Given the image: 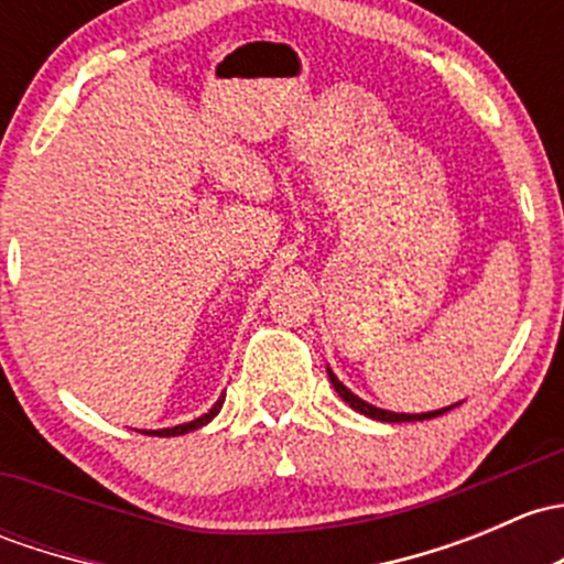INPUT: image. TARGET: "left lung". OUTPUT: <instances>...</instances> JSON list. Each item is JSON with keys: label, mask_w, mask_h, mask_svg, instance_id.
Listing matches in <instances>:
<instances>
[{"label": "left lung", "mask_w": 564, "mask_h": 564, "mask_svg": "<svg viewBox=\"0 0 564 564\" xmlns=\"http://www.w3.org/2000/svg\"><path fill=\"white\" fill-rule=\"evenodd\" d=\"M327 372H329V381H332V387H335L337 394H340L343 400H346L348 405L354 408V411L365 413V416H370V419H378V422H424V419H435V416H443V413L448 411V408H443V411H432V413H416V416H408V413H391V411H381V408H372V405H367L365 400H359L357 394H351V391H348L346 387H343L340 381H337V378H335V372H332L329 367H327Z\"/></svg>", "instance_id": "1"}]
</instances>
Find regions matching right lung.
<instances>
[{
  "instance_id": "1",
  "label": "right lung",
  "mask_w": 564,
  "mask_h": 564,
  "mask_svg": "<svg viewBox=\"0 0 564 564\" xmlns=\"http://www.w3.org/2000/svg\"><path fill=\"white\" fill-rule=\"evenodd\" d=\"M221 405H224V397H218V402L216 405L210 408V411L205 413V416H199V419H194V422H188V424H181V426H170V430H156V432H151V435H159V437H175V435H183V432H192V430H199V426L203 424H207L210 422L213 416H216L218 411H221Z\"/></svg>"
}]
</instances>
